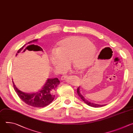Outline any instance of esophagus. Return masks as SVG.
<instances>
[{
    "mask_svg": "<svg viewBox=\"0 0 133 133\" xmlns=\"http://www.w3.org/2000/svg\"><path fill=\"white\" fill-rule=\"evenodd\" d=\"M67 77H68V76L66 75H62L61 76V80H64V79H66Z\"/></svg>",
    "mask_w": 133,
    "mask_h": 133,
    "instance_id": "1",
    "label": "esophagus"
}]
</instances>
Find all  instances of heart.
Returning <instances> with one entry per match:
<instances>
[{"instance_id":"b5f03b06","label":"heart","mask_w":133,"mask_h":133,"mask_svg":"<svg viewBox=\"0 0 133 133\" xmlns=\"http://www.w3.org/2000/svg\"><path fill=\"white\" fill-rule=\"evenodd\" d=\"M96 52L95 45L88 39L70 36L59 41L50 57L51 64L56 68L66 67L71 63L78 71L84 70L93 63Z\"/></svg>"}]
</instances>
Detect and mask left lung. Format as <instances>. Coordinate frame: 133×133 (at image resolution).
<instances>
[{"instance_id": "left-lung-1", "label": "left lung", "mask_w": 133, "mask_h": 133, "mask_svg": "<svg viewBox=\"0 0 133 133\" xmlns=\"http://www.w3.org/2000/svg\"><path fill=\"white\" fill-rule=\"evenodd\" d=\"M77 94L78 95V96L80 97V98L83 100V101H84L87 105L90 106V107H94V108H99V107H103V106L105 105H99V104H95L93 103H91L90 102H89V101H88L83 96V95L81 93V91H80V87H78L77 89Z\"/></svg>"}]
</instances>
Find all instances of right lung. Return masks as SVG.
I'll return each instance as SVG.
<instances>
[{
  "instance_id": "add662e5",
  "label": "right lung",
  "mask_w": 133,
  "mask_h": 133,
  "mask_svg": "<svg viewBox=\"0 0 133 133\" xmlns=\"http://www.w3.org/2000/svg\"><path fill=\"white\" fill-rule=\"evenodd\" d=\"M37 41L38 39L32 40L28 42L26 44L34 43L37 42ZM25 45L26 44L18 51V54H19L24 49ZM34 45L35 46H38V45ZM28 47L29 46L26 47V48ZM18 54H17L16 56ZM12 83L15 91L22 101H23L26 104L31 106V107L35 108H43L50 104L54 99L55 96V92L57 87L60 83V81L58 78H48L45 84L40 90L32 93H24L20 91L16 87L13 81Z\"/></svg>"
}]
</instances>
